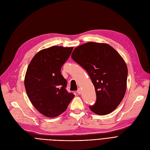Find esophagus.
Segmentation results:
<instances>
[{
	"instance_id": "obj_1",
	"label": "esophagus",
	"mask_w": 150,
	"mask_h": 150,
	"mask_svg": "<svg viewBox=\"0 0 150 150\" xmlns=\"http://www.w3.org/2000/svg\"><path fill=\"white\" fill-rule=\"evenodd\" d=\"M76 92H77L78 94H81V89H78L77 90Z\"/></svg>"
}]
</instances>
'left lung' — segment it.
Segmentation results:
<instances>
[{"label":"left lung","mask_w":150,"mask_h":150,"mask_svg":"<svg viewBox=\"0 0 150 150\" xmlns=\"http://www.w3.org/2000/svg\"><path fill=\"white\" fill-rule=\"evenodd\" d=\"M72 58L89 74L96 92L91 111L103 115L112 112L127 90L128 68L123 59L107 44L90 42L77 47Z\"/></svg>","instance_id":"8db88e82"}]
</instances>
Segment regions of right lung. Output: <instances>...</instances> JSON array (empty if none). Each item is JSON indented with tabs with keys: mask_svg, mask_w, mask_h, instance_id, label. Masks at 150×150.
Here are the masks:
<instances>
[{
	"mask_svg": "<svg viewBox=\"0 0 150 150\" xmlns=\"http://www.w3.org/2000/svg\"><path fill=\"white\" fill-rule=\"evenodd\" d=\"M73 47L53 46L37 53L28 66L24 84L31 103L47 117L64 112L74 93L66 90L67 81L61 73Z\"/></svg>",
	"mask_w": 150,
	"mask_h": 150,
	"instance_id": "obj_1",
	"label": "right lung"
}]
</instances>
